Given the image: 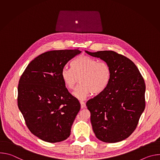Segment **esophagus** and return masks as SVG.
Segmentation results:
<instances>
[{
	"label": "esophagus",
	"mask_w": 160,
	"mask_h": 160,
	"mask_svg": "<svg viewBox=\"0 0 160 160\" xmlns=\"http://www.w3.org/2000/svg\"><path fill=\"white\" fill-rule=\"evenodd\" d=\"M80 105H81V108H82V109L86 106L85 103L83 101H80Z\"/></svg>",
	"instance_id": "obj_1"
}]
</instances>
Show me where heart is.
Returning a JSON list of instances; mask_svg holds the SVG:
<instances>
[{
    "label": "heart",
    "instance_id": "1",
    "mask_svg": "<svg viewBox=\"0 0 160 160\" xmlns=\"http://www.w3.org/2000/svg\"><path fill=\"white\" fill-rule=\"evenodd\" d=\"M72 68L63 67L61 77L69 89H73L80 77V84L76 87L73 95L84 100L91 93L99 94L107 87L111 78V70L104 62L87 56H81L71 63Z\"/></svg>",
    "mask_w": 160,
    "mask_h": 160
}]
</instances>
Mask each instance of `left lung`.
<instances>
[{
    "label": "left lung",
    "mask_w": 160,
    "mask_h": 160,
    "mask_svg": "<svg viewBox=\"0 0 160 160\" xmlns=\"http://www.w3.org/2000/svg\"><path fill=\"white\" fill-rule=\"evenodd\" d=\"M85 51L104 61L111 70L107 87L86 103L93 131L104 142L122 141L136 128L145 109L144 80L135 64L121 54L112 51Z\"/></svg>",
    "instance_id": "1"
}]
</instances>
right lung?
<instances>
[{"instance_id":"add662e5","label":"right lung","mask_w":160,"mask_h":160,"mask_svg":"<svg viewBox=\"0 0 160 160\" xmlns=\"http://www.w3.org/2000/svg\"><path fill=\"white\" fill-rule=\"evenodd\" d=\"M80 53L78 49L44 52L29 63L19 79V109L30 132L43 141L59 142L70 135L80 104L68 92L61 72Z\"/></svg>"}]
</instances>
